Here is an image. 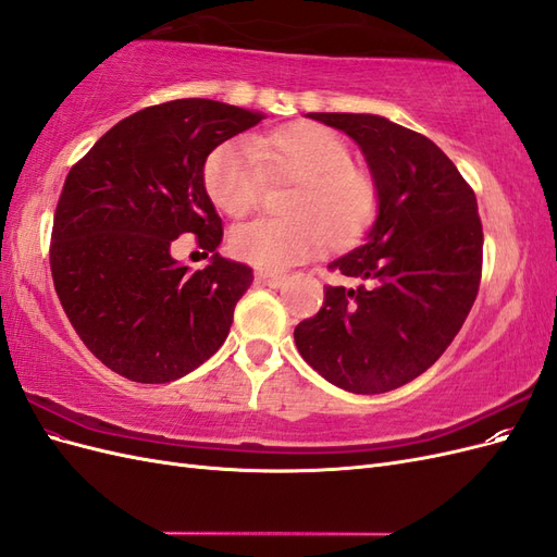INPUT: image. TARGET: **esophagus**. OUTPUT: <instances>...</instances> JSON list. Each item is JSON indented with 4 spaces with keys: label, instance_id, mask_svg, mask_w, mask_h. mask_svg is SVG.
<instances>
[{
    "label": "esophagus",
    "instance_id": "1",
    "mask_svg": "<svg viewBox=\"0 0 557 557\" xmlns=\"http://www.w3.org/2000/svg\"><path fill=\"white\" fill-rule=\"evenodd\" d=\"M256 281H258L260 285H269V288H278V285L285 281V276H281V274H269V272H258V274H256Z\"/></svg>",
    "mask_w": 557,
    "mask_h": 557
}]
</instances>
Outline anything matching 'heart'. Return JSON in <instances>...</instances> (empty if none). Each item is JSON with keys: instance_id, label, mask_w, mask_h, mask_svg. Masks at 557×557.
Returning a JSON list of instances; mask_svg holds the SVG:
<instances>
[{"instance_id": "obj_1", "label": "heart", "mask_w": 557, "mask_h": 557, "mask_svg": "<svg viewBox=\"0 0 557 557\" xmlns=\"http://www.w3.org/2000/svg\"><path fill=\"white\" fill-rule=\"evenodd\" d=\"M267 174L297 181L283 213L256 218L230 232V250L267 272L309 260L325 246L356 242L374 218V188L352 170L350 150L339 134L320 125H297L256 141L232 139L218 146L205 164V188L227 215H244L258 201Z\"/></svg>"}]
</instances>
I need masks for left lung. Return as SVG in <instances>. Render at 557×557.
I'll return each mask as SVG.
<instances>
[{
	"label": "left lung",
	"instance_id": "left-lung-1",
	"mask_svg": "<svg viewBox=\"0 0 557 557\" xmlns=\"http://www.w3.org/2000/svg\"><path fill=\"white\" fill-rule=\"evenodd\" d=\"M356 141L376 190L364 242L330 269L358 288L327 285L295 327L299 356L336 387L376 395L430 369L460 332L481 283L476 195L444 150L374 113H309Z\"/></svg>",
	"mask_w": 557,
	"mask_h": 557
}]
</instances>
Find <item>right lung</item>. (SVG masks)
Listing matches in <instances>:
<instances>
[{
	"mask_svg": "<svg viewBox=\"0 0 557 557\" xmlns=\"http://www.w3.org/2000/svg\"><path fill=\"white\" fill-rule=\"evenodd\" d=\"M262 117L215 99H174L123 117L66 174L50 272L81 342L111 372L170 383L227 339L252 269L215 250L223 221L205 164ZM185 231L212 252L197 273L171 258Z\"/></svg>",
	"mask_w": 557,
	"mask_h": 557,
	"instance_id": "right-lung-1",
	"label": "right lung"
}]
</instances>
